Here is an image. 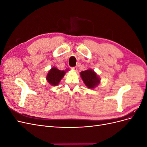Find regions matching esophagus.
I'll return each instance as SVG.
<instances>
[{
	"label": "esophagus",
	"mask_w": 147,
	"mask_h": 147,
	"mask_svg": "<svg viewBox=\"0 0 147 147\" xmlns=\"http://www.w3.org/2000/svg\"><path fill=\"white\" fill-rule=\"evenodd\" d=\"M71 69H72L74 70H77V67H72Z\"/></svg>",
	"instance_id": "1"
}]
</instances>
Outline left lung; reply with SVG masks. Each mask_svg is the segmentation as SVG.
<instances>
[{"label": "left lung", "mask_w": 147, "mask_h": 147, "mask_svg": "<svg viewBox=\"0 0 147 147\" xmlns=\"http://www.w3.org/2000/svg\"><path fill=\"white\" fill-rule=\"evenodd\" d=\"M84 84L90 89L95 88L100 83V78L94 70L89 69L80 73Z\"/></svg>", "instance_id": "8db88e82"}]
</instances>
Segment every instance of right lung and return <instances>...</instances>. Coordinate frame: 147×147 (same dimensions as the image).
Segmentation results:
<instances>
[{
  "mask_svg": "<svg viewBox=\"0 0 147 147\" xmlns=\"http://www.w3.org/2000/svg\"><path fill=\"white\" fill-rule=\"evenodd\" d=\"M60 70L57 69L56 67H53L50 70L47 75V81L49 84L52 86H57L61 80V79L64 77L67 70Z\"/></svg>",
  "mask_w": 147,
  "mask_h": 147,
  "instance_id": "obj_1",
  "label": "right lung"
}]
</instances>
